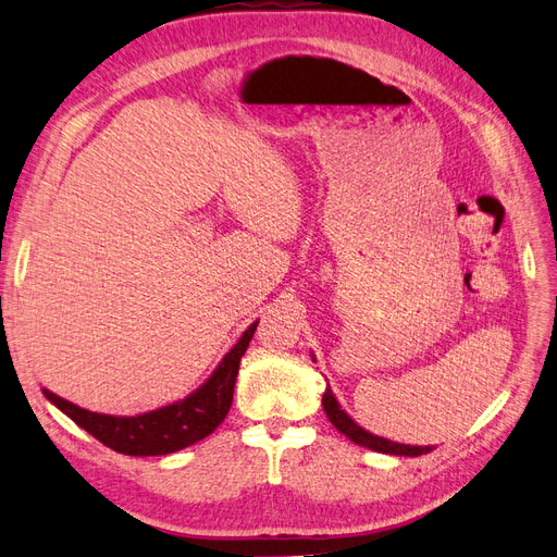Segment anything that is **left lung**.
<instances>
[{
  "label": "left lung",
  "mask_w": 557,
  "mask_h": 557,
  "mask_svg": "<svg viewBox=\"0 0 557 557\" xmlns=\"http://www.w3.org/2000/svg\"><path fill=\"white\" fill-rule=\"evenodd\" d=\"M312 362H317L314 355H312ZM321 405H323L325 416H329V420L335 424V428H337L346 438H350L352 443L362 445V447H369V449H373V451L394 454V456H420V454H430V451L434 449L432 445H405V443H396V441H388V438H382V436L371 434L369 430H364L362 424H357V422L342 409V405H339V400L335 398L331 386H325Z\"/></svg>",
  "instance_id": "obj_1"
}]
</instances>
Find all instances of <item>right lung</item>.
<instances>
[{"label": "right lung", "instance_id": "1", "mask_svg": "<svg viewBox=\"0 0 557 557\" xmlns=\"http://www.w3.org/2000/svg\"><path fill=\"white\" fill-rule=\"evenodd\" d=\"M258 321L240 335V339L228 350L213 373L182 400L163 405L159 409L137 416H110L83 409L70 400L55 396L53 391L42 388L45 398L55 405L64 416L72 418L78 428L101 441L110 449L127 456H163L180 451L188 445L207 438L218 424L226 418L234 400V386L240 369V357L245 355Z\"/></svg>", "mask_w": 557, "mask_h": 557}]
</instances>
